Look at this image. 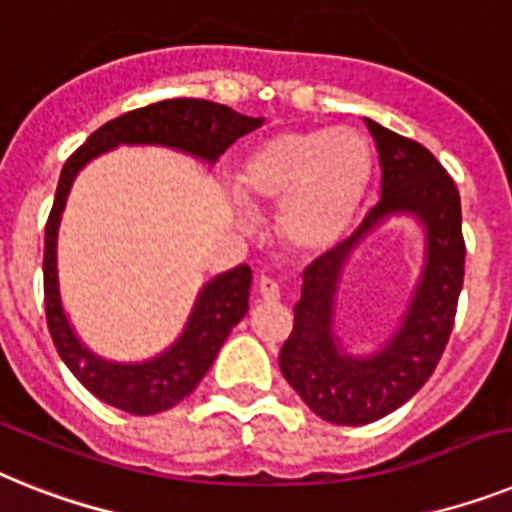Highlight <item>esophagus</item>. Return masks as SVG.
Instances as JSON below:
<instances>
[{
    "label": "esophagus",
    "instance_id": "34e87169",
    "mask_svg": "<svg viewBox=\"0 0 512 512\" xmlns=\"http://www.w3.org/2000/svg\"><path fill=\"white\" fill-rule=\"evenodd\" d=\"M259 295L266 303H277L280 301V285L269 277H261L259 280Z\"/></svg>",
    "mask_w": 512,
    "mask_h": 512
}]
</instances>
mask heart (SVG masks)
Segmentation results:
<instances>
[{
  "instance_id": "heart-1",
  "label": "heart",
  "mask_w": 512,
  "mask_h": 512,
  "mask_svg": "<svg viewBox=\"0 0 512 512\" xmlns=\"http://www.w3.org/2000/svg\"><path fill=\"white\" fill-rule=\"evenodd\" d=\"M371 151L356 130L280 133L253 151L238 177L230 217L253 230V211L280 209V232L298 253L337 246L369 188Z\"/></svg>"
}]
</instances>
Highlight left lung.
<instances>
[{"label": "left lung", "instance_id": "left-lung-1", "mask_svg": "<svg viewBox=\"0 0 512 512\" xmlns=\"http://www.w3.org/2000/svg\"><path fill=\"white\" fill-rule=\"evenodd\" d=\"M379 151L382 196L358 230L306 266L293 332L280 369L303 403L337 426H363L411 400L437 369L453 332L466 246L460 196L421 143L363 117ZM392 218H411L425 235L422 272L399 324L384 343L350 351L336 335V293L352 253Z\"/></svg>", "mask_w": 512, "mask_h": 512}]
</instances>
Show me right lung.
<instances>
[{
    "label": "right lung",
    "mask_w": 512,
    "mask_h": 512,
    "mask_svg": "<svg viewBox=\"0 0 512 512\" xmlns=\"http://www.w3.org/2000/svg\"><path fill=\"white\" fill-rule=\"evenodd\" d=\"M261 125L264 117H248L214 101H156L101 125L62 167L44 240L46 322L67 369L107 405L133 416H154L188 398L211 369L232 327L248 314L253 272L251 266L240 264L204 282L185 319L183 332L156 356L143 361H112L99 356L75 332L59 290V225L75 177L86 164L120 146H162L211 167L232 143Z\"/></svg>",
    "instance_id": "1"
}]
</instances>
